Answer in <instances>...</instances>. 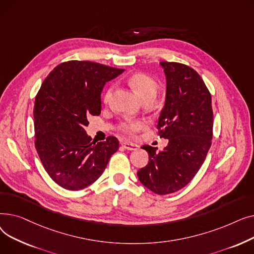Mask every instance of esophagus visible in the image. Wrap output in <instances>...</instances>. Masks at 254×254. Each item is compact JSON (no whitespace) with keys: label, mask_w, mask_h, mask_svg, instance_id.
<instances>
[{"label":"esophagus","mask_w":254,"mask_h":254,"mask_svg":"<svg viewBox=\"0 0 254 254\" xmlns=\"http://www.w3.org/2000/svg\"><path fill=\"white\" fill-rule=\"evenodd\" d=\"M123 146L127 149V150H137L139 149V145L135 144V143H131V142H128V141H126V142H123Z\"/></svg>","instance_id":"obj_1"}]
</instances>
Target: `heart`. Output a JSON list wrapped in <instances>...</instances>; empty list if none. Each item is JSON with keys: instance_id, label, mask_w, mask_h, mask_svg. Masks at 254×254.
I'll list each match as a JSON object with an SVG mask.
<instances>
[{"instance_id": "b5f03b06", "label": "heart", "mask_w": 254, "mask_h": 254, "mask_svg": "<svg viewBox=\"0 0 254 254\" xmlns=\"http://www.w3.org/2000/svg\"><path fill=\"white\" fill-rule=\"evenodd\" d=\"M127 83L141 100L146 98L154 99L158 88L156 80L148 74L142 72H138L129 76V78L127 79ZM112 90L113 88L111 86L106 89L103 99L104 103L109 102L112 95ZM144 126L145 123L143 120H129V122H126L122 125V129L127 132V134H134L135 131H138L139 129L144 127Z\"/></svg>"}]
</instances>
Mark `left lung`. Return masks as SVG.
I'll return each mask as SVG.
<instances>
[{
	"instance_id": "1",
	"label": "left lung",
	"mask_w": 254,
	"mask_h": 254,
	"mask_svg": "<svg viewBox=\"0 0 254 254\" xmlns=\"http://www.w3.org/2000/svg\"><path fill=\"white\" fill-rule=\"evenodd\" d=\"M159 64L167 87L157 128L169 143L158 152L142 146L149 163L138 171V178L145 188L163 195L183 189L202 167L211 146L213 111L210 92L193 69L179 63Z\"/></svg>"
}]
</instances>
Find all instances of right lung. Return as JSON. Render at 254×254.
<instances>
[{
  "label": "right lung",
  "instance_id": "right-lung-1",
  "mask_svg": "<svg viewBox=\"0 0 254 254\" xmlns=\"http://www.w3.org/2000/svg\"><path fill=\"white\" fill-rule=\"evenodd\" d=\"M99 63L70 61L56 66L34 106L35 146L45 171L62 188L79 190L95 182L119 147L115 137L96 143L85 131L101 114L106 82L124 73Z\"/></svg>",
  "mask_w": 254,
  "mask_h": 254
}]
</instances>
